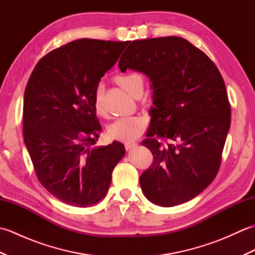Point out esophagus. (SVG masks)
Wrapping results in <instances>:
<instances>
[{
  "label": "esophagus",
  "mask_w": 255,
  "mask_h": 255,
  "mask_svg": "<svg viewBox=\"0 0 255 255\" xmlns=\"http://www.w3.org/2000/svg\"><path fill=\"white\" fill-rule=\"evenodd\" d=\"M136 147H137L136 142H126V143H125V148H126V150H130V149H133Z\"/></svg>",
  "instance_id": "34e87169"
}]
</instances>
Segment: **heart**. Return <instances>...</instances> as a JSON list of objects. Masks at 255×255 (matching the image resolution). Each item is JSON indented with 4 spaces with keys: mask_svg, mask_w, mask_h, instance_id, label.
I'll use <instances>...</instances> for the list:
<instances>
[{
    "mask_svg": "<svg viewBox=\"0 0 255 255\" xmlns=\"http://www.w3.org/2000/svg\"><path fill=\"white\" fill-rule=\"evenodd\" d=\"M117 82L130 95H133L134 92L140 88H143V80L141 75L137 73L118 77ZM93 105L97 115H105L104 104H103V90L101 85L97 86L95 90ZM145 127H147V119L141 116L119 117L108 126L107 133L112 139L122 140V141H133L144 131Z\"/></svg>",
    "mask_w": 255,
    "mask_h": 255,
    "instance_id": "obj_1",
    "label": "heart"
}]
</instances>
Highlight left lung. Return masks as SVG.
I'll return each instance as SVG.
<instances>
[{
    "mask_svg": "<svg viewBox=\"0 0 255 255\" xmlns=\"http://www.w3.org/2000/svg\"><path fill=\"white\" fill-rule=\"evenodd\" d=\"M118 66L122 72L131 69L147 75L153 91L148 138L142 141L153 163L139 178L142 193L162 207L188 202L217 175L230 128L219 70L202 50L175 36L131 41Z\"/></svg>",
    "mask_w": 255,
    "mask_h": 255,
    "instance_id": "obj_1",
    "label": "left lung"
}]
</instances>
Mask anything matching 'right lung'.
I'll use <instances>...</instances> for the list:
<instances>
[{"instance_id": "1", "label": "right lung", "mask_w": 255, "mask_h": 255, "mask_svg": "<svg viewBox=\"0 0 255 255\" xmlns=\"http://www.w3.org/2000/svg\"><path fill=\"white\" fill-rule=\"evenodd\" d=\"M128 44L69 42L42 58L26 85L24 142L41 185L64 204L89 207L104 198L126 152L118 141L93 147L102 130L93 102L101 78Z\"/></svg>"}]
</instances>
